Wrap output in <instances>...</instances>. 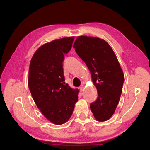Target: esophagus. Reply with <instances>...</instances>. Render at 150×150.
I'll return each mask as SVG.
<instances>
[{"label":"esophagus","mask_w":150,"mask_h":150,"mask_svg":"<svg viewBox=\"0 0 150 150\" xmlns=\"http://www.w3.org/2000/svg\"><path fill=\"white\" fill-rule=\"evenodd\" d=\"M79 90H80V91L82 92V91L84 90V86L83 85H81L80 87H79Z\"/></svg>","instance_id":"1"}]
</instances>
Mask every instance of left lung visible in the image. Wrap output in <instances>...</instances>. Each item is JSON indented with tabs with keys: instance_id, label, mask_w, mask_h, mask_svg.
Instances as JSON below:
<instances>
[{
	"instance_id": "obj_1",
	"label": "left lung",
	"mask_w": 150,
	"mask_h": 150,
	"mask_svg": "<svg viewBox=\"0 0 150 150\" xmlns=\"http://www.w3.org/2000/svg\"><path fill=\"white\" fill-rule=\"evenodd\" d=\"M73 47L90 71L98 97L90 104L95 119L103 122L113 115L122 91L124 76L117 56L106 40L79 36Z\"/></svg>"
}]
</instances>
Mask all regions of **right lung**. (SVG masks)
Segmentation results:
<instances>
[{
  "mask_svg": "<svg viewBox=\"0 0 150 150\" xmlns=\"http://www.w3.org/2000/svg\"><path fill=\"white\" fill-rule=\"evenodd\" d=\"M74 37H64L43 44L31 59L28 87L37 108L57 125L71 117L78 101V89L65 84L62 62L71 50Z\"/></svg>",
  "mask_w": 150,
  "mask_h": 150,
  "instance_id": "obj_1",
  "label": "right lung"
}]
</instances>
